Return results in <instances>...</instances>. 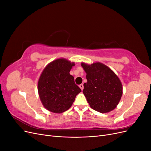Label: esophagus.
Here are the masks:
<instances>
[{
	"label": "esophagus",
	"instance_id": "34e87169",
	"mask_svg": "<svg viewBox=\"0 0 151 151\" xmlns=\"http://www.w3.org/2000/svg\"><path fill=\"white\" fill-rule=\"evenodd\" d=\"M79 88L81 89V90H83L84 89V85L83 84H81L79 85Z\"/></svg>",
	"mask_w": 151,
	"mask_h": 151
}]
</instances>
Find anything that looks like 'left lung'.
I'll return each mask as SVG.
<instances>
[{
	"label": "left lung",
	"mask_w": 151,
	"mask_h": 151,
	"mask_svg": "<svg viewBox=\"0 0 151 151\" xmlns=\"http://www.w3.org/2000/svg\"><path fill=\"white\" fill-rule=\"evenodd\" d=\"M86 72L87 83L83 92L90 106L100 113L115 109L122 96V85L119 78L110 68L101 63L91 65L81 63Z\"/></svg>",
	"instance_id": "8db88e82"
}]
</instances>
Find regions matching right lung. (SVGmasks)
<instances>
[{"label":"right lung","instance_id":"right-lung-1","mask_svg":"<svg viewBox=\"0 0 151 151\" xmlns=\"http://www.w3.org/2000/svg\"><path fill=\"white\" fill-rule=\"evenodd\" d=\"M74 63L57 59L45 68L38 81V90L45 108L53 113L64 112L72 106L81 89L75 84L70 70Z\"/></svg>","mask_w":151,"mask_h":151}]
</instances>
